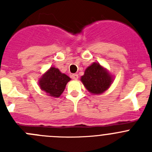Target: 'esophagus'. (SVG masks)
<instances>
[{
    "mask_svg": "<svg viewBox=\"0 0 152 152\" xmlns=\"http://www.w3.org/2000/svg\"><path fill=\"white\" fill-rule=\"evenodd\" d=\"M72 78L74 79V80H77L78 79V75L77 74H74V75H72Z\"/></svg>",
    "mask_w": 152,
    "mask_h": 152,
    "instance_id": "34e87169",
    "label": "esophagus"
}]
</instances>
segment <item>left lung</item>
I'll return each instance as SVG.
<instances>
[{"label": "left lung", "instance_id": "1", "mask_svg": "<svg viewBox=\"0 0 152 152\" xmlns=\"http://www.w3.org/2000/svg\"><path fill=\"white\" fill-rule=\"evenodd\" d=\"M80 80L91 94L98 95L110 88L113 81V76L100 63L94 62L86 68Z\"/></svg>", "mask_w": 152, "mask_h": 152}]
</instances>
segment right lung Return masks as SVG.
Wrapping results in <instances>:
<instances>
[{
    "instance_id": "right-lung-1",
    "label": "right lung",
    "mask_w": 152,
    "mask_h": 152,
    "mask_svg": "<svg viewBox=\"0 0 152 152\" xmlns=\"http://www.w3.org/2000/svg\"><path fill=\"white\" fill-rule=\"evenodd\" d=\"M71 78L59 69L51 67L39 78L38 84L42 91H45L51 97L58 98L62 94L66 84Z\"/></svg>"
}]
</instances>
